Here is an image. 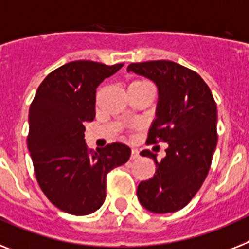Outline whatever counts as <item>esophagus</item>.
<instances>
[{
  "instance_id": "esophagus-1",
  "label": "esophagus",
  "mask_w": 249,
  "mask_h": 249,
  "mask_svg": "<svg viewBox=\"0 0 249 249\" xmlns=\"http://www.w3.org/2000/svg\"><path fill=\"white\" fill-rule=\"evenodd\" d=\"M139 158H140L139 150L132 149V151H131V159H132V160H136V159H139Z\"/></svg>"
}]
</instances>
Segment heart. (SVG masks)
Masks as SVG:
<instances>
[{
	"instance_id": "1",
	"label": "heart",
	"mask_w": 249,
	"mask_h": 249,
	"mask_svg": "<svg viewBox=\"0 0 249 249\" xmlns=\"http://www.w3.org/2000/svg\"><path fill=\"white\" fill-rule=\"evenodd\" d=\"M131 85H137V86H151V88H154L153 84L150 83L149 80H145V79H140V80H135V81H132L131 83ZM129 85V86H131Z\"/></svg>"
}]
</instances>
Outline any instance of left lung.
Returning a JSON list of instances; mask_svg holds the SVG:
<instances>
[{
    "label": "left lung",
    "mask_w": 249,
    "mask_h": 249,
    "mask_svg": "<svg viewBox=\"0 0 249 249\" xmlns=\"http://www.w3.org/2000/svg\"><path fill=\"white\" fill-rule=\"evenodd\" d=\"M127 71L153 80L159 89L157 120L146 143L166 142L160 161L150 150L157 170L137 187V197L151 213H176L198 192L210 170L217 143V110L213 92L200 75L172 61L131 63Z\"/></svg>",
    "instance_id": "8db88e82"
}]
</instances>
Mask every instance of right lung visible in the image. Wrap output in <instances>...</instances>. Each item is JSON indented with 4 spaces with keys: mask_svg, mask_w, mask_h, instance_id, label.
I'll use <instances>...</instances> for the list:
<instances>
[{
    "mask_svg": "<svg viewBox=\"0 0 249 249\" xmlns=\"http://www.w3.org/2000/svg\"><path fill=\"white\" fill-rule=\"evenodd\" d=\"M123 66L73 61L49 73L29 109L26 137L39 187L59 210L89 215L107 196V174L129 159L121 142L98 151L85 143V122L95 117L96 88Z\"/></svg>",
    "mask_w": 249,
    "mask_h": 249,
    "instance_id": "right-lung-1",
    "label": "right lung"
}]
</instances>
